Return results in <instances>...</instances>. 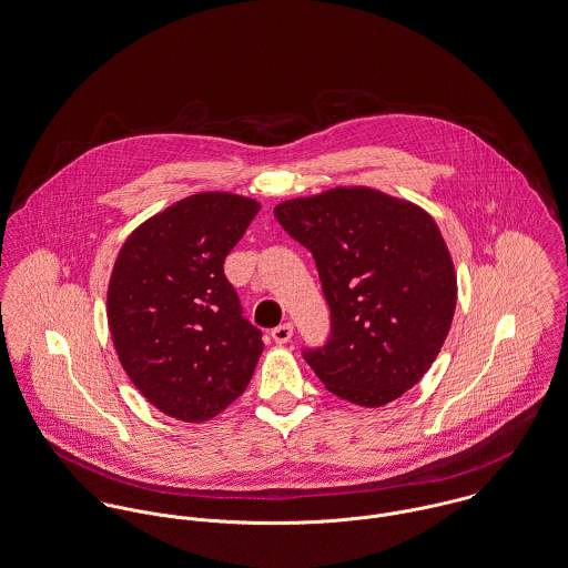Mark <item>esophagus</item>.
I'll list each match as a JSON object with an SVG mask.
<instances>
[{"mask_svg": "<svg viewBox=\"0 0 568 568\" xmlns=\"http://www.w3.org/2000/svg\"><path fill=\"white\" fill-rule=\"evenodd\" d=\"M292 335H294V324L292 322H285V324H281L272 331V339L276 344H287L292 339Z\"/></svg>", "mask_w": 568, "mask_h": 568, "instance_id": "1", "label": "esophagus"}]
</instances>
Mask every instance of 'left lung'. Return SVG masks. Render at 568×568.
Here are the masks:
<instances>
[{"label": "left lung", "instance_id": "obj_1", "mask_svg": "<svg viewBox=\"0 0 568 568\" xmlns=\"http://www.w3.org/2000/svg\"><path fill=\"white\" fill-rule=\"evenodd\" d=\"M278 224L313 255L331 335L303 356L326 389L383 406L435 363L456 308V274L437 222L369 187L285 201Z\"/></svg>", "mask_w": 568, "mask_h": 568}]
</instances>
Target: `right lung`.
<instances>
[{
  "instance_id": "add662e5",
  "label": "right lung",
  "mask_w": 568,
  "mask_h": 568,
  "mask_svg": "<svg viewBox=\"0 0 568 568\" xmlns=\"http://www.w3.org/2000/svg\"><path fill=\"white\" fill-rule=\"evenodd\" d=\"M260 203L226 192L187 196L140 224L108 287V322L135 389L181 422H207L248 387L262 331L242 313L224 260Z\"/></svg>"
}]
</instances>
